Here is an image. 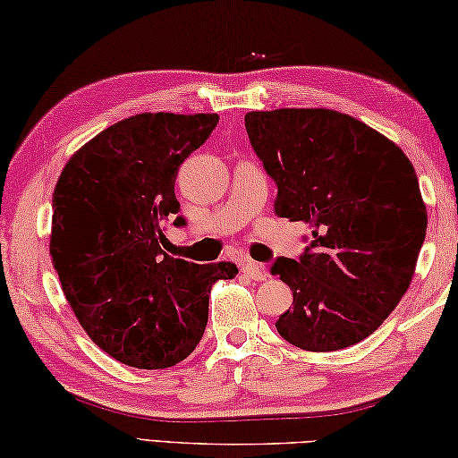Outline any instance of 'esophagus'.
<instances>
[{"label":"esophagus","mask_w":458,"mask_h":458,"mask_svg":"<svg viewBox=\"0 0 458 458\" xmlns=\"http://www.w3.org/2000/svg\"><path fill=\"white\" fill-rule=\"evenodd\" d=\"M243 274L247 276V278L258 280V282L267 280V269H266V266L256 264V261H247V264L243 266Z\"/></svg>","instance_id":"34e87169"}]
</instances>
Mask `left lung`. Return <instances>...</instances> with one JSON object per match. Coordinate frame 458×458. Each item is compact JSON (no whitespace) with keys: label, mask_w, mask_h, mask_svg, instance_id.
Wrapping results in <instances>:
<instances>
[{"label":"left lung","mask_w":458,"mask_h":458,"mask_svg":"<svg viewBox=\"0 0 458 458\" xmlns=\"http://www.w3.org/2000/svg\"><path fill=\"white\" fill-rule=\"evenodd\" d=\"M245 130L278 186L276 215L310 227L302 256L269 269L294 296L276 328L304 351L367 339L406 294L426 237L414 166L394 141L331 109L251 111Z\"/></svg>","instance_id":"obj_1"}]
</instances>
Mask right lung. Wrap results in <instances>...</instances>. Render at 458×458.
Returning a JSON list of instances; mask_svg holds the SVG:
<instances>
[{
	"label": "right lung",
	"instance_id": "1",
	"mask_svg": "<svg viewBox=\"0 0 458 458\" xmlns=\"http://www.w3.org/2000/svg\"><path fill=\"white\" fill-rule=\"evenodd\" d=\"M216 114H140L82 146L52 194L50 256L60 286L97 347L138 369L189 357L205 333L208 294L231 261L194 264L164 251L184 227L178 168L205 144Z\"/></svg>",
	"mask_w": 458,
	"mask_h": 458
}]
</instances>
